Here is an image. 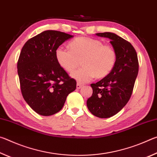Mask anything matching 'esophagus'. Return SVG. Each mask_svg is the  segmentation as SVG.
Instances as JSON below:
<instances>
[{
	"label": "esophagus",
	"mask_w": 157,
	"mask_h": 157,
	"mask_svg": "<svg viewBox=\"0 0 157 157\" xmlns=\"http://www.w3.org/2000/svg\"><path fill=\"white\" fill-rule=\"evenodd\" d=\"M82 87V85L81 84H79V83H77V84H76V88H77V89H81Z\"/></svg>",
	"instance_id": "esophagus-1"
}]
</instances>
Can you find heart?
<instances>
[{"instance_id":"b5f03b06","label":"heart","mask_w":157,"mask_h":157,"mask_svg":"<svg viewBox=\"0 0 157 157\" xmlns=\"http://www.w3.org/2000/svg\"><path fill=\"white\" fill-rule=\"evenodd\" d=\"M70 50L57 48L55 58L61 67L71 73L82 60L83 67L71 74L78 83H86L95 77L103 78L113 71L116 63V52L110 45L103 44L98 39L79 36L69 44Z\"/></svg>"}]
</instances>
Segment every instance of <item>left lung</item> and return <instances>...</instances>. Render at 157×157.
Instances as JSON below:
<instances>
[{
  "instance_id": "1",
  "label": "left lung",
  "mask_w": 157,
  "mask_h": 157,
  "mask_svg": "<svg viewBox=\"0 0 157 157\" xmlns=\"http://www.w3.org/2000/svg\"><path fill=\"white\" fill-rule=\"evenodd\" d=\"M95 35L109 39L116 52L113 71L100 81L91 84L93 94L86 102L93 115L107 118L118 113L129 101L139 73V62L132 45L120 36L113 33Z\"/></svg>"
}]
</instances>
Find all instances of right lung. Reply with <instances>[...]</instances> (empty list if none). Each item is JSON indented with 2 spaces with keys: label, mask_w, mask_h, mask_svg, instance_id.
Returning <instances> with one entry per match:
<instances>
[{
  "label": "right lung",
  "mask_w": 157,
  "mask_h": 157,
  "mask_svg": "<svg viewBox=\"0 0 157 157\" xmlns=\"http://www.w3.org/2000/svg\"><path fill=\"white\" fill-rule=\"evenodd\" d=\"M73 37L62 32L46 30L29 39L21 50L17 63L21 93L39 115L59 112L68 95L76 89V81L55 58L57 48Z\"/></svg>",
  "instance_id": "obj_1"
}]
</instances>
